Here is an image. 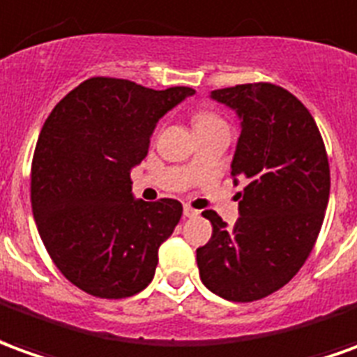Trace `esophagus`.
I'll use <instances>...</instances> for the list:
<instances>
[{"instance_id":"obj_1","label":"esophagus","mask_w":357,"mask_h":357,"mask_svg":"<svg viewBox=\"0 0 357 357\" xmlns=\"http://www.w3.org/2000/svg\"><path fill=\"white\" fill-rule=\"evenodd\" d=\"M184 215L186 217H198V209H194L192 206H184Z\"/></svg>"}]
</instances>
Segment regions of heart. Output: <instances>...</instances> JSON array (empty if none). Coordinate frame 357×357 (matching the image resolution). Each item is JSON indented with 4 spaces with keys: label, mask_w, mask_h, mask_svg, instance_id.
<instances>
[{
    "label": "heart",
    "mask_w": 357,
    "mask_h": 357,
    "mask_svg": "<svg viewBox=\"0 0 357 357\" xmlns=\"http://www.w3.org/2000/svg\"><path fill=\"white\" fill-rule=\"evenodd\" d=\"M192 123H194V128L199 130V128H206V126H211V125H219V123H225V121L219 117V115H215V113L202 111V113H196V115H194Z\"/></svg>",
    "instance_id": "obj_1"
}]
</instances>
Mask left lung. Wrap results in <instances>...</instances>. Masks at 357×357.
Returning <instances> with one entry per match:
<instances>
[{"mask_svg": "<svg viewBox=\"0 0 357 357\" xmlns=\"http://www.w3.org/2000/svg\"><path fill=\"white\" fill-rule=\"evenodd\" d=\"M211 98L242 119L232 178H244L232 229L204 211L213 234L196 250L199 279L231 302L277 292L312 254L331 192L325 144L312 113L271 82L213 90Z\"/></svg>", "mask_w": 357, "mask_h": 357, "instance_id": "8db88e82", "label": "left lung"}]
</instances>
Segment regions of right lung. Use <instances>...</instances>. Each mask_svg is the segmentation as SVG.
Segmentation results:
<instances>
[{
    "label": "right lung",
    "instance_id": "add662e5",
    "mask_svg": "<svg viewBox=\"0 0 357 357\" xmlns=\"http://www.w3.org/2000/svg\"><path fill=\"white\" fill-rule=\"evenodd\" d=\"M192 93L93 77L45 119L30 171L32 213L55 267L88 294L121 300L153 279L183 204L134 199L130 169L148 155L159 119Z\"/></svg>",
    "mask_w": 357,
    "mask_h": 357
}]
</instances>
